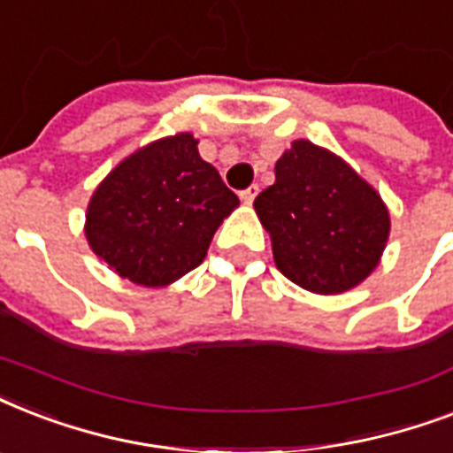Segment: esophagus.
<instances>
[{"label":"esophagus","instance_id":"esophagus-1","mask_svg":"<svg viewBox=\"0 0 453 453\" xmlns=\"http://www.w3.org/2000/svg\"><path fill=\"white\" fill-rule=\"evenodd\" d=\"M256 195H258V185H249L247 190H242V192H240V197L244 199L247 204H251V202H254Z\"/></svg>","mask_w":453,"mask_h":453}]
</instances>
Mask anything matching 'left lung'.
<instances>
[{"label": "left lung", "mask_w": 453, "mask_h": 453, "mask_svg": "<svg viewBox=\"0 0 453 453\" xmlns=\"http://www.w3.org/2000/svg\"><path fill=\"white\" fill-rule=\"evenodd\" d=\"M280 273L312 294L357 287L379 265L390 234L383 199L334 152L294 141L275 183L256 197Z\"/></svg>", "instance_id": "left-lung-1"}]
</instances>
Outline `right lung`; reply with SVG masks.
<instances>
[{"label":"right lung","mask_w":453,"mask_h":453,"mask_svg":"<svg viewBox=\"0 0 453 453\" xmlns=\"http://www.w3.org/2000/svg\"><path fill=\"white\" fill-rule=\"evenodd\" d=\"M237 204L192 134H176L110 171L88 202L84 233L119 277L166 287L204 261L213 233Z\"/></svg>","instance_id":"right-lung-1"}]
</instances>
